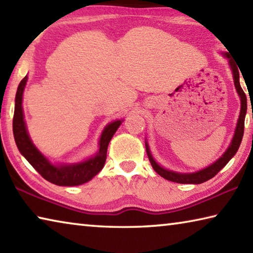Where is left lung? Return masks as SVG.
Segmentation results:
<instances>
[{
    "label": "left lung",
    "mask_w": 253,
    "mask_h": 253,
    "mask_svg": "<svg viewBox=\"0 0 253 253\" xmlns=\"http://www.w3.org/2000/svg\"><path fill=\"white\" fill-rule=\"evenodd\" d=\"M224 55L226 58H229L231 69H232V72H233L235 89H237L239 96L241 98V111H240V117L238 121L237 128H235V132H234L232 142H231V145L229 146V148L226 149V152L215 163H213V164L210 165L209 168L200 170V172L192 173V174L175 173V172H172V170L161 168V166L154 161L153 156L151 155V152H149L148 145L146 144V152L148 155V160L151 162L153 169H155V172L157 174H160L162 177L169 179V181L181 183V184H201L203 182H207L209 179H211L212 177L215 176V175L219 173L226 164H228L231 158L235 155V153L238 152L239 146L240 144H241V140L243 137V131H245V118L247 114V96L245 91L242 90L241 85H240V81H239L240 76H239L238 67L235 66V62L233 61V59H231L229 53H225Z\"/></svg>",
    "instance_id": "1"
}]
</instances>
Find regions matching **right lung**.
<instances>
[{
  "mask_svg": "<svg viewBox=\"0 0 253 253\" xmlns=\"http://www.w3.org/2000/svg\"><path fill=\"white\" fill-rule=\"evenodd\" d=\"M27 80L28 77L25 76L18 87L13 116V135L20 153L27 158V161L42 177L55 185L75 186L90 181L104 168L107 147H108L110 139L113 138L117 128L121 126L122 122L116 121L106 126L100 137L99 152L95 157L75 165H52L32 144L27 131V127H25L22 110V96Z\"/></svg>",
  "mask_w": 253,
  "mask_h": 253,
  "instance_id": "obj_1",
  "label": "right lung"
}]
</instances>
